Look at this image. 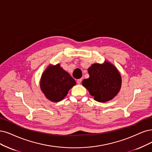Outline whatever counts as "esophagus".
I'll list each match as a JSON object with an SVG mask.
<instances>
[{
  "instance_id": "esophagus-1",
  "label": "esophagus",
  "mask_w": 152,
  "mask_h": 152,
  "mask_svg": "<svg viewBox=\"0 0 152 152\" xmlns=\"http://www.w3.org/2000/svg\"><path fill=\"white\" fill-rule=\"evenodd\" d=\"M81 81H82V79L81 78V79H78V80H77V81H76V82H77V84H81Z\"/></svg>"
}]
</instances>
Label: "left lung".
I'll use <instances>...</instances> for the list:
<instances>
[{"mask_svg": "<svg viewBox=\"0 0 152 152\" xmlns=\"http://www.w3.org/2000/svg\"><path fill=\"white\" fill-rule=\"evenodd\" d=\"M89 77L82 84L94 99L98 102H106L119 92L121 79L119 72L111 63L93 64L88 68Z\"/></svg>", "mask_w": 152, "mask_h": 152, "instance_id": "1", "label": "left lung"}]
</instances>
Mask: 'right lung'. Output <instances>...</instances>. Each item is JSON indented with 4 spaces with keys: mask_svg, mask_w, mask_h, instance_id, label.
I'll use <instances>...</instances> for the list:
<instances>
[{
    "mask_svg": "<svg viewBox=\"0 0 152 152\" xmlns=\"http://www.w3.org/2000/svg\"><path fill=\"white\" fill-rule=\"evenodd\" d=\"M76 81L58 64L49 66L45 70L41 80V89L46 97L53 102H58L66 96Z\"/></svg>",
    "mask_w": 152,
    "mask_h": 152,
    "instance_id": "obj_1",
    "label": "right lung"
}]
</instances>
